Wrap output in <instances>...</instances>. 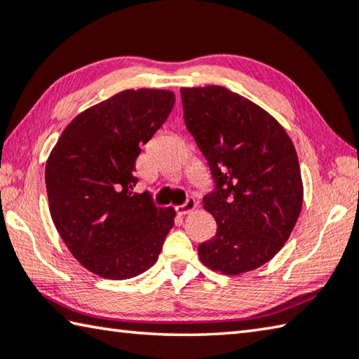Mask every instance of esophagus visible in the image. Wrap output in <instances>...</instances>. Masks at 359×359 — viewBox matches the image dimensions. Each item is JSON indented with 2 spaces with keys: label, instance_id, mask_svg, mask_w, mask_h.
Masks as SVG:
<instances>
[{
  "label": "esophagus",
  "instance_id": "1",
  "mask_svg": "<svg viewBox=\"0 0 359 359\" xmlns=\"http://www.w3.org/2000/svg\"><path fill=\"white\" fill-rule=\"evenodd\" d=\"M196 207H198L196 199H194V198H188L185 204L175 205V212H177L179 215H187V213H191Z\"/></svg>",
  "mask_w": 359,
  "mask_h": 359
}]
</instances>
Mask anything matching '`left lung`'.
Segmentation results:
<instances>
[{"mask_svg":"<svg viewBox=\"0 0 359 359\" xmlns=\"http://www.w3.org/2000/svg\"><path fill=\"white\" fill-rule=\"evenodd\" d=\"M184 119L204 155L215 191L202 199L217 221L199 259L221 275L256 270L281 251L303 205L297 151L284 127L223 86L182 88Z\"/></svg>","mask_w":359,"mask_h":359,"instance_id":"left-lung-1","label":"left lung"}]
</instances>
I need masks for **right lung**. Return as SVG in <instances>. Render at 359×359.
Returning <instances> with one entry per match:
<instances>
[{"mask_svg": "<svg viewBox=\"0 0 359 359\" xmlns=\"http://www.w3.org/2000/svg\"><path fill=\"white\" fill-rule=\"evenodd\" d=\"M175 95L127 89L84 109L45 166L51 219L78 262L107 279H130L157 262L175 210L133 193L141 146L168 119Z\"/></svg>", "mask_w": 359, "mask_h": 359, "instance_id": "obj_1", "label": "right lung"}]
</instances>
